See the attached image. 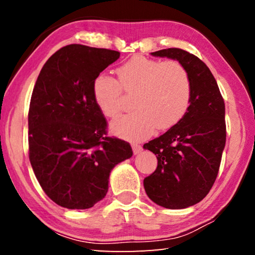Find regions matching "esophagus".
I'll use <instances>...</instances> for the list:
<instances>
[{"mask_svg":"<svg viewBox=\"0 0 255 255\" xmlns=\"http://www.w3.org/2000/svg\"><path fill=\"white\" fill-rule=\"evenodd\" d=\"M131 147H132V152H133V154H138V153H140L141 150H143V147H141V146L139 145V144H131Z\"/></svg>","mask_w":255,"mask_h":255,"instance_id":"1","label":"esophagus"}]
</instances>
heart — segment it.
Instances as JSON below:
<instances>
[{
    "instance_id": "obj_1",
    "label": "heart",
    "mask_w": 255,
    "mask_h": 255,
    "mask_svg": "<svg viewBox=\"0 0 255 255\" xmlns=\"http://www.w3.org/2000/svg\"><path fill=\"white\" fill-rule=\"evenodd\" d=\"M117 80L107 74L93 83L96 105L106 118H116L123 110L124 94L132 98L133 110L116 119L111 130L120 137L139 140L156 127L165 130L184 117L191 103L190 75L178 60H157L137 56L117 70Z\"/></svg>"
}]
</instances>
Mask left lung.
<instances>
[{
    "label": "left lung",
    "mask_w": 255,
    "mask_h": 255,
    "mask_svg": "<svg viewBox=\"0 0 255 255\" xmlns=\"http://www.w3.org/2000/svg\"><path fill=\"white\" fill-rule=\"evenodd\" d=\"M152 55L179 60L192 83L184 117L144 145L157 157L156 170L144 179L149 199L165 208L182 209L204 199L217 178L226 143L225 103L214 75L197 56L180 48Z\"/></svg>",
    "instance_id": "1"
}]
</instances>
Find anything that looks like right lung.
<instances>
[{"mask_svg":"<svg viewBox=\"0 0 255 255\" xmlns=\"http://www.w3.org/2000/svg\"><path fill=\"white\" fill-rule=\"evenodd\" d=\"M120 53L72 44L42 66L28 114L29 159L44 192L68 209H88L108 192L111 170L131 157L127 141L108 136L93 83Z\"/></svg>","mask_w":255,"mask_h":255,"instance_id":"1","label":"right lung"}]
</instances>
